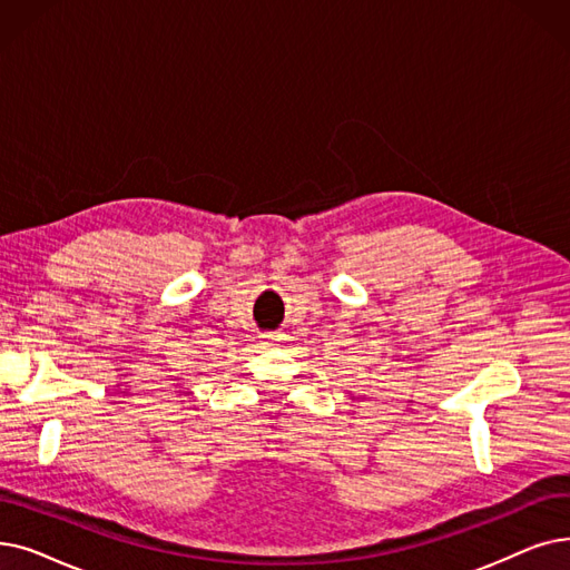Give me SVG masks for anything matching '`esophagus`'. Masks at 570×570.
Here are the masks:
<instances>
[{
	"label": "esophagus",
	"mask_w": 570,
	"mask_h": 570,
	"mask_svg": "<svg viewBox=\"0 0 570 570\" xmlns=\"http://www.w3.org/2000/svg\"><path fill=\"white\" fill-rule=\"evenodd\" d=\"M272 342H275V335H263V344H272Z\"/></svg>",
	"instance_id": "obj_1"
}]
</instances>
